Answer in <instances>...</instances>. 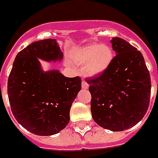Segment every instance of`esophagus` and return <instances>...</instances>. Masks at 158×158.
Segmentation results:
<instances>
[{"instance_id":"34e87169","label":"esophagus","mask_w":158,"mask_h":158,"mask_svg":"<svg viewBox=\"0 0 158 158\" xmlns=\"http://www.w3.org/2000/svg\"><path fill=\"white\" fill-rule=\"evenodd\" d=\"M82 88L83 89H87L89 88V84L85 81H82Z\"/></svg>"}]
</instances>
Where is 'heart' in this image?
Segmentation results:
<instances>
[{"instance_id": "1", "label": "heart", "mask_w": 158, "mask_h": 158, "mask_svg": "<svg viewBox=\"0 0 158 158\" xmlns=\"http://www.w3.org/2000/svg\"><path fill=\"white\" fill-rule=\"evenodd\" d=\"M113 58V51L110 46L98 43L77 46L70 54L74 63L83 66V74L88 77H96L106 72Z\"/></svg>"}]
</instances>
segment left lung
I'll list each match as a JSON object with an SVG mask.
<instances>
[{"label": "left lung", "instance_id": "8db88e82", "mask_svg": "<svg viewBox=\"0 0 158 158\" xmlns=\"http://www.w3.org/2000/svg\"><path fill=\"white\" fill-rule=\"evenodd\" d=\"M111 44L116 53L111 66L87 82L94 121L118 132L143 119L149 108L151 81L140 51L120 38H112Z\"/></svg>", "mask_w": 158, "mask_h": 158}]
</instances>
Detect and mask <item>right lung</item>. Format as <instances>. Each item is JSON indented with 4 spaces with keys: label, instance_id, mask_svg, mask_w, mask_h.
<instances>
[{
    "label": "right lung",
    "instance_id": "right-lung-1",
    "mask_svg": "<svg viewBox=\"0 0 158 158\" xmlns=\"http://www.w3.org/2000/svg\"><path fill=\"white\" fill-rule=\"evenodd\" d=\"M62 59L59 44L52 39L31 43L15 56L8 80L9 104L16 121L34 135H55L69 122L82 80L66 77L58 69L44 71L40 61Z\"/></svg>",
    "mask_w": 158,
    "mask_h": 158
}]
</instances>
